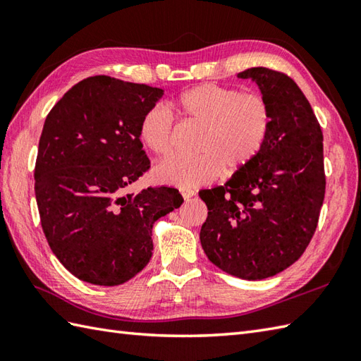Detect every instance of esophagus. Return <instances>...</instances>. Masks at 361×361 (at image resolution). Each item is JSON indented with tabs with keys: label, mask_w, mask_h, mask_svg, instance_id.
I'll list each match as a JSON object with an SVG mask.
<instances>
[{
	"label": "esophagus",
	"mask_w": 361,
	"mask_h": 361,
	"mask_svg": "<svg viewBox=\"0 0 361 361\" xmlns=\"http://www.w3.org/2000/svg\"><path fill=\"white\" fill-rule=\"evenodd\" d=\"M180 192H181L183 198H185V200H186V202H188V200H190V198H192V197L195 195V192H194V190H192V189H181V190H180Z\"/></svg>",
	"instance_id": "1"
}]
</instances>
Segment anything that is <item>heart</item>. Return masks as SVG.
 <instances>
[{"label":"heart","mask_w":361,"mask_h":361,"mask_svg":"<svg viewBox=\"0 0 361 361\" xmlns=\"http://www.w3.org/2000/svg\"><path fill=\"white\" fill-rule=\"evenodd\" d=\"M183 118L202 127L195 144L197 157H169L153 169L161 185L181 189L198 188L224 172L233 175L255 159L271 128L265 99L242 93L233 87L204 83L180 94L172 104ZM140 140L157 157L171 152L173 118L163 105H153L142 114Z\"/></svg>","instance_id":"obj_1"}]
</instances>
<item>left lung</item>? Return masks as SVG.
I'll return each instance as SVG.
<instances>
[{
	"instance_id": "obj_1",
	"label": "left lung",
	"mask_w": 361,
	"mask_h": 361,
	"mask_svg": "<svg viewBox=\"0 0 361 361\" xmlns=\"http://www.w3.org/2000/svg\"><path fill=\"white\" fill-rule=\"evenodd\" d=\"M237 78L256 82L271 128L247 167L198 192L208 206L200 242L220 270L257 281L296 262L315 233L326 192L323 132L288 75L259 66Z\"/></svg>"
}]
</instances>
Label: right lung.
<instances>
[{
    "label": "right lung",
    "instance_id": "add662e5",
    "mask_svg": "<svg viewBox=\"0 0 361 361\" xmlns=\"http://www.w3.org/2000/svg\"><path fill=\"white\" fill-rule=\"evenodd\" d=\"M164 90L94 75L68 90L46 116L35 161V198L54 255L75 278L113 287L152 257L153 224L180 208L173 188L128 192L150 167L142 114Z\"/></svg>",
    "mask_w": 361,
    "mask_h": 361
}]
</instances>
